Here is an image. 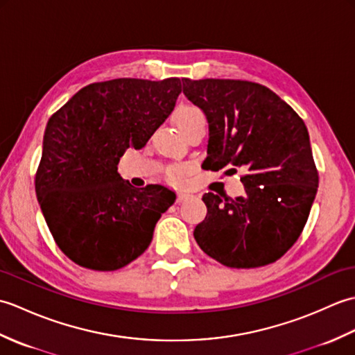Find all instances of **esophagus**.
<instances>
[{
  "label": "esophagus",
  "instance_id": "esophagus-1",
  "mask_svg": "<svg viewBox=\"0 0 355 355\" xmlns=\"http://www.w3.org/2000/svg\"><path fill=\"white\" fill-rule=\"evenodd\" d=\"M192 197V195L189 192H178L177 193V202H183V201H187Z\"/></svg>",
  "mask_w": 355,
  "mask_h": 355
}]
</instances>
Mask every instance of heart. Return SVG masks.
Returning <instances> with one entry per match:
<instances>
[{"instance_id":"1","label":"heart","mask_w":355,"mask_h":355,"mask_svg":"<svg viewBox=\"0 0 355 355\" xmlns=\"http://www.w3.org/2000/svg\"><path fill=\"white\" fill-rule=\"evenodd\" d=\"M198 120H206L205 112L197 107H192V105H184V107L180 108L175 114V123L180 130H183V128L189 126L193 122H198ZM184 173H186L184 166L172 164L166 169V178H168L171 183H180L183 180Z\"/></svg>"}]
</instances>
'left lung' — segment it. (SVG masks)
<instances>
[{
  "label": "left lung",
  "mask_w": 355,
  "mask_h": 355,
  "mask_svg": "<svg viewBox=\"0 0 355 355\" xmlns=\"http://www.w3.org/2000/svg\"><path fill=\"white\" fill-rule=\"evenodd\" d=\"M183 93L209 122L202 166L241 177L244 197L207 192L205 221L193 230L201 250L232 268L277 261L302 233L319 175L304 120L261 84L233 79H182ZM227 171V172H229Z\"/></svg>",
  "instance_id": "1"
}]
</instances>
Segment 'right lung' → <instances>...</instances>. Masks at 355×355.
<instances>
[{"label":"right lung","mask_w":355,"mask_h":355,"mask_svg":"<svg viewBox=\"0 0 355 355\" xmlns=\"http://www.w3.org/2000/svg\"><path fill=\"white\" fill-rule=\"evenodd\" d=\"M182 80L89 84L49 119L36 197L58 247L78 266L114 271L137 259L175 201L168 187L135 189L119 175L126 149H141L175 107Z\"/></svg>","instance_id":"right-lung-1"}]
</instances>
